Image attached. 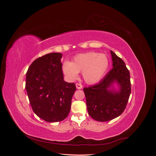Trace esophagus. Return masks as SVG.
<instances>
[{"instance_id": "34e87169", "label": "esophagus", "mask_w": 156, "mask_h": 156, "mask_svg": "<svg viewBox=\"0 0 156 156\" xmlns=\"http://www.w3.org/2000/svg\"><path fill=\"white\" fill-rule=\"evenodd\" d=\"M75 85H76V88H77V89H81V88H83V86H82L81 84L77 83L76 84H75Z\"/></svg>"}]
</instances>
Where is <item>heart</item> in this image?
Returning a JSON list of instances; mask_svg holds the SVG:
<instances>
[{"label": "heart", "mask_w": 156, "mask_h": 156, "mask_svg": "<svg viewBox=\"0 0 156 156\" xmlns=\"http://www.w3.org/2000/svg\"><path fill=\"white\" fill-rule=\"evenodd\" d=\"M108 64L105 55L89 52L76 55L72 62H65L63 71L72 81L77 78L78 72H82L84 81L88 84H94L100 81L104 76Z\"/></svg>", "instance_id": "1"}]
</instances>
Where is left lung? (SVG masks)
Here are the masks:
<instances>
[{
	"mask_svg": "<svg viewBox=\"0 0 156 156\" xmlns=\"http://www.w3.org/2000/svg\"><path fill=\"white\" fill-rule=\"evenodd\" d=\"M111 54L112 69L98 84L83 88L88 115L99 122L110 121L120 116L131 94L129 70L123 60L112 51ZM115 82L119 87V91L113 87Z\"/></svg>",
	"mask_w": 156,
	"mask_h": 156,
	"instance_id": "1",
	"label": "left lung"
}]
</instances>
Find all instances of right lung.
Returning <instances> with one entry per match:
<instances>
[{
  "mask_svg": "<svg viewBox=\"0 0 156 156\" xmlns=\"http://www.w3.org/2000/svg\"><path fill=\"white\" fill-rule=\"evenodd\" d=\"M60 53L37 58L26 74L25 88L33 111L48 122H60L69 114L75 84L64 81Z\"/></svg>",
  "mask_w": 156,
  "mask_h": 156,
  "instance_id": "1",
  "label": "right lung"
}]
</instances>
